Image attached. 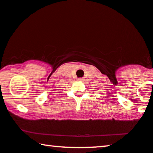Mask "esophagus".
Masks as SVG:
<instances>
[{"label":"esophagus","instance_id":"34e87169","mask_svg":"<svg viewBox=\"0 0 153 153\" xmlns=\"http://www.w3.org/2000/svg\"><path fill=\"white\" fill-rule=\"evenodd\" d=\"M78 80L80 81V82H83L84 80V77H81V78L78 79Z\"/></svg>","mask_w":153,"mask_h":153}]
</instances>
